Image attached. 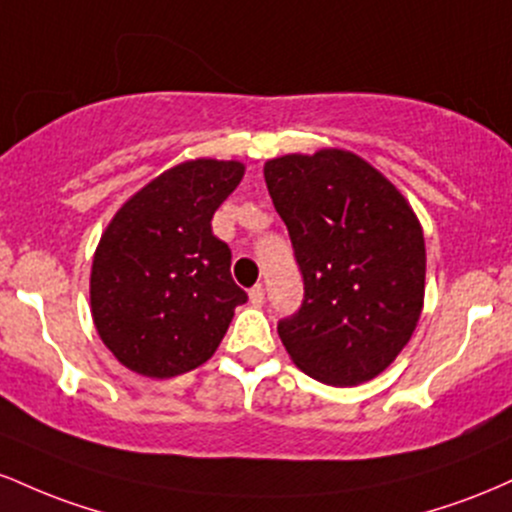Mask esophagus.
<instances>
[{
	"mask_svg": "<svg viewBox=\"0 0 512 512\" xmlns=\"http://www.w3.org/2000/svg\"><path fill=\"white\" fill-rule=\"evenodd\" d=\"M250 303L257 305V308H260V305H264V286L262 284H255L250 289Z\"/></svg>",
	"mask_w": 512,
	"mask_h": 512,
	"instance_id": "1",
	"label": "esophagus"
}]
</instances>
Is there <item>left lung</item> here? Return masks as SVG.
<instances>
[{
  "label": "left lung",
  "mask_w": 512,
  "mask_h": 512,
  "mask_svg": "<svg viewBox=\"0 0 512 512\" xmlns=\"http://www.w3.org/2000/svg\"><path fill=\"white\" fill-rule=\"evenodd\" d=\"M264 182L303 276L301 308L276 325L281 342L320 383H366L407 346L424 308L414 211L385 175L339 149L272 158Z\"/></svg>",
  "instance_id": "1"
}]
</instances>
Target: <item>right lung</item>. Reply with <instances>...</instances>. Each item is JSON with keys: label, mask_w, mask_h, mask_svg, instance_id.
<instances>
[{"label": "right lung", "mask_w": 512, "mask_h": 512, "mask_svg": "<svg viewBox=\"0 0 512 512\" xmlns=\"http://www.w3.org/2000/svg\"><path fill=\"white\" fill-rule=\"evenodd\" d=\"M238 161L180 163L151 180L105 228L91 269V313L117 361L149 378L202 366L248 293L211 219L243 178Z\"/></svg>", "instance_id": "1"}]
</instances>
